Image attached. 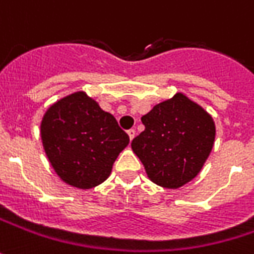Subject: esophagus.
I'll return each instance as SVG.
<instances>
[{"instance_id":"34e87169","label":"esophagus","mask_w":254,"mask_h":254,"mask_svg":"<svg viewBox=\"0 0 254 254\" xmlns=\"http://www.w3.org/2000/svg\"><path fill=\"white\" fill-rule=\"evenodd\" d=\"M127 136H129V139L132 140V139H133V137H135V136H136V130H135V129H129V130H127Z\"/></svg>"}]
</instances>
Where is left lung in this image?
<instances>
[{"mask_svg": "<svg viewBox=\"0 0 254 254\" xmlns=\"http://www.w3.org/2000/svg\"><path fill=\"white\" fill-rule=\"evenodd\" d=\"M142 124L132 150L153 183L179 188L201 171L214 146L215 124L199 105L176 94L143 115Z\"/></svg>", "mask_w": 254, "mask_h": 254, "instance_id": "obj_1", "label": "left lung"}]
</instances>
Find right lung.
<instances>
[{"label":"right lung","instance_id":"1","mask_svg":"<svg viewBox=\"0 0 254 254\" xmlns=\"http://www.w3.org/2000/svg\"><path fill=\"white\" fill-rule=\"evenodd\" d=\"M40 135L57 176L77 188H92L108 179L112 164L129 143L117 119L81 91L46 111Z\"/></svg>","mask_w":254,"mask_h":254}]
</instances>
